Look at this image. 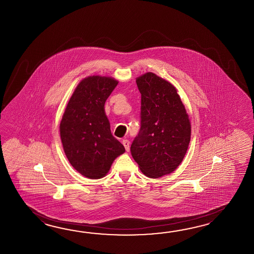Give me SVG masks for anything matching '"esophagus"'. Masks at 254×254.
<instances>
[{
	"label": "esophagus",
	"mask_w": 254,
	"mask_h": 254,
	"mask_svg": "<svg viewBox=\"0 0 254 254\" xmlns=\"http://www.w3.org/2000/svg\"><path fill=\"white\" fill-rule=\"evenodd\" d=\"M123 144L125 147V150L127 151H129V140H123Z\"/></svg>",
	"instance_id": "34e87169"
}]
</instances>
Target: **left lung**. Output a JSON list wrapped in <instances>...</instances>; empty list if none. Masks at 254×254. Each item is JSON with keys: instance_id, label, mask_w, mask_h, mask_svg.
<instances>
[{"instance_id": "left-lung-1", "label": "left lung", "mask_w": 254, "mask_h": 254, "mask_svg": "<svg viewBox=\"0 0 254 254\" xmlns=\"http://www.w3.org/2000/svg\"><path fill=\"white\" fill-rule=\"evenodd\" d=\"M141 94L140 128L131 156L150 178L173 173L183 162L190 140V123L177 90L152 72L136 79Z\"/></svg>"}]
</instances>
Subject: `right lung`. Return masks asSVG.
<instances>
[{"mask_svg": "<svg viewBox=\"0 0 254 254\" xmlns=\"http://www.w3.org/2000/svg\"><path fill=\"white\" fill-rule=\"evenodd\" d=\"M117 84L111 77L83 79L76 87L60 124L66 157L87 178L105 176L115 158L125 151L112 134L104 112L105 102Z\"/></svg>", "mask_w": 254, "mask_h": 254, "instance_id": "obj_1", "label": "right lung"}]
</instances>
